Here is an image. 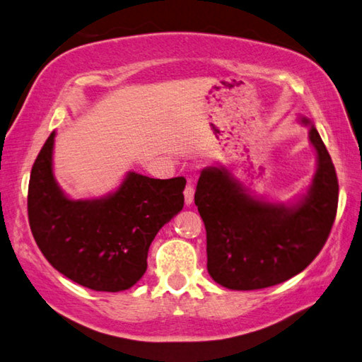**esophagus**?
Segmentation results:
<instances>
[{"label": "esophagus", "mask_w": 362, "mask_h": 362, "mask_svg": "<svg viewBox=\"0 0 362 362\" xmlns=\"http://www.w3.org/2000/svg\"><path fill=\"white\" fill-rule=\"evenodd\" d=\"M183 194H185V204H192L193 203V198H194V187L192 182L187 183L185 189H183Z\"/></svg>", "instance_id": "esophagus-1"}]
</instances>
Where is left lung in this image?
<instances>
[{
	"instance_id": "8db88e82",
	"label": "left lung",
	"mask_w": 362,
	"mask_h": 362,
	"mask_svg": "<svg viewBox=\"0 0 362 362\" xmlns=\"http://www.w3.org/2000/svg\"><path fill=\"white\" fill-rule=\"evenodd\" d=\"M310 124L308 119H302ZM317 170L293 207L250 198L225 169L201 173L194 204L206 226L207 272L220 286L254 291L291 279L321 252L332 230L339 180L326 145L310 127Z\"/></svg>"
}]
</instances>
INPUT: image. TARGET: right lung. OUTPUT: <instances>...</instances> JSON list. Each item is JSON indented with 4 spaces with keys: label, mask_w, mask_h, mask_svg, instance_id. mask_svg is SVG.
<instances>
[{
    "label": "right lung",
    "mask_w": 362,
    "mask_h": 362,
    "mask_svg": "<svg viewBox=\"0 0 362 362\" xmlns=\"http://www.w3.org/2000/svg\"><path fill=\"white\" fill-rule=\"evenodd\" d=\"M54 136L36 156L28 183V223L46 260L76 284L119 292L144 276L156 233L183 207V177L129 173L113 194L73 201L52 175Z\"/></svg>",
    "instance_id": "right-lung-1"
}]
</instances>
